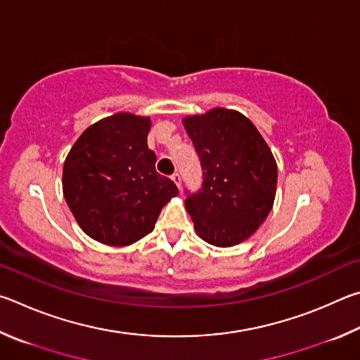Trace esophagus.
I'll use <instances>...</instances> for the list:
<instances>
[{"instance_id": "34e87169", "label": "esophagus", "mask_w": 360, "mask_h": 360, "mask_svg": "<svg viewBox=\"0 0 360 360\" xmlns=\"http://www.w3.org/2000/svg\"><path fill=\"white\" fill-rule=\"evenodd\" d=\"M170 179L174 180V184H175L176 186H179V188L181 186V179H180V174H176V172H175V174H172V176H170Z\"/></svg>"}]
</instances>
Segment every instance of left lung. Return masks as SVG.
Returning a JSON list of instances; mask_svg holds the SVG:
<instances>
[{
	"label": "left lung",
	"mask_w": 360,
	"mask_h": 360,
	"mask_svg": "<svg viewBox=\"0 0 360 360\" xmlns=\"http://www.w3.org/2000/svg\"><path fill=\"white\" fill-rule=\"evenodd\" d=\"M184 126L204 169L200 191L185 200L196 234L213 247L247 240L266 221L276 194V161L243 113L215 107Z\"/></svg>",
	"instance_id": "left-lung-1"
}]
</instances>
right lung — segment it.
I'll return each mask as SVG.
<instances>
[{"instance_id": "right-lung-1", "label": "right lung", "mask_w": 360, "mask_h": 360, "mask_svg": "<svg viewBox=\"0 0 360 360\" xmlns=\"http://www.w3.org/2000/svg\"><path fill=\"white\" fill-rule=\"evenodd\" d=\"M150 117L120 112L82 132L65 160L63 194L88 237L128 247L150 234L162 207L179 194L156 172L148 150Z\"/></svg>"}]
</instances>
